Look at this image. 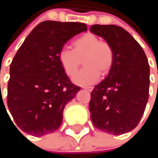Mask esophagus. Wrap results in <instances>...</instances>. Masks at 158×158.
I'll return each instance as SVG.
<instances>
[{
    "instance_id": "34e87169",
    "label": "esophagus",
    "mask_w": 158,
    "mask_h": 158,
    "mask_svg": "<svg viewBox=\"0 0 158 158\" xmlns=\"http://www.w3.org/2000/svg\"><path fill=\"white\" fill-rule=\"evenodd\" d=\"M85 89H87L88 91H91L93 89V87H84Z\"/></svg>"
}]
</instances>
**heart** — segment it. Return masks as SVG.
I'll list each match as a JSON object with an SVG mask.
<instances>
[{"label":"heart","instance_id":"b5f03b06","mask_svg":"<svg viewBox=\"0 0 158 158\" xmlns=\"http://www.w3.org/2000/svg\"><path fill=\"white\" fill-rule=\"evenodd\" d=\"M57 56L61 68L69 77L74 76L83 59L85 68L73 78V81L81 86L94 84L101 74H108L114 62L112 47L91 33L76 38L72 42V49H60Z\"/></svg>","mask_w":158,"mask_h":158}]
</instances>
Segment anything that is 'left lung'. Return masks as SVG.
<instances>
[{"mask_svg":"<svg viewBox=\"0 0 158 158\" xmlns=\"http://www.w3.org/2000/svg\"><path fill=\"white\" fill-rule=\"evenodd\" d=\"M90 32L112 47L114 62L108 76L90 93L93 125L110 135H123L139 123L149 96L150 69L138 42L121 26L94 24Z\"/></svg>","mask_w":158,"mask_h":158,"instance_id":"obj_1","label":"left lung"}]
</instances>
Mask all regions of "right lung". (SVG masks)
<instances>
[{"label": "right lung", "instance_id": "1", "mask_svg": "<svg viewBox=\"0 0 158 158\" xmlns=\"http://www.w3.org/2000/svg\"><path fill=\"white\" fill-rule=\"evenodd\" d=\"M87 29L82 23L45 21L32 30L18 49L10 66L7 105L23 132L42 136L61 125L64 108L80 87L64 72L58 52Z\"/></svg>", "mask_w": 158, "mask_h": 158}]
</instances>
